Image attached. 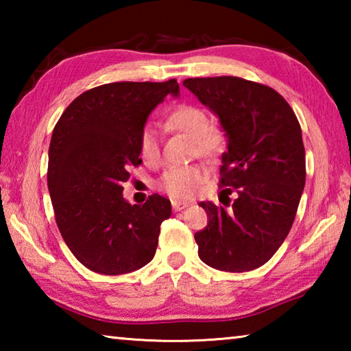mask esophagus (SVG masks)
<instances>
[{
  "label": "esophagus",
  "instance_id": "34e87169",
  "mask_svg": "<svg viewBox=\"0 0 351 351\" xmlns=\"http://www.w3.org/2000/svg\"><path fill=\"white\" fill-rule=\"evenodd\" d=\"M187 206H189V204H187V203H184V201H176V199L171 201V207H173V210H175V212L186 209Z\"/></svg>",
  "mask_w": 351,
  "mask_h": 351
}]
</instances>
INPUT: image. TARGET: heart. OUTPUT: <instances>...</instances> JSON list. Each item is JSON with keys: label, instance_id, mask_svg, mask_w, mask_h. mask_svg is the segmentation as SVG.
Wrapping results in <instances>:
<instances>
[{"label": "heart", "instance_id": "obj_1", "mask_svg": "<svg viewBox=\"0 0 351 351\" xmlns=\"http://www.w3.org/2000/svg\"><path fill=\"white\" fill-rule=\"evenodd\" d=\"M169 125L195 139L201 154H210L223 144V133L210 125L207 112L195 105H181L170 112ZM141 153L147 161H156L159 156V139L153 128L147 127L141 136ZM206 180V170L201 165L170 167L165 170L159 189L171 198H190Z\"/></svg>", "mask_w": 351, "mask_h": 351}]
</instances>
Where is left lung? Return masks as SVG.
<instances>
[{"label":"left lung","mask_w":351,"mask_h":351,"mask_svg":"<svg viewBox=\"0 0 351 351\" xmlns=\"http://www.w3.org/2000/svg\"><path fill=\"white\" fill-rule=\"evenodd\" d=\"M182 85L218 117L228 139L219 186L237 193L229 210L199 203L209 219L195 234L199 258L219 271L257 269L287 239L305 187L299 121L277 91L240 77L186 79Z\"/></svg>","instance_id":"8db88e82"}]
</instances>
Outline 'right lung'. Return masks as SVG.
Here are the masks:
<instances>
[{
	"instance_id": "1",
	"label": "right lung",
	"mask_w": 351,
	"mask_h": 351,
	"mask_svg": "<svg viewBox=\"0 0 351 351\" xmlns=\"http://www.w3.org/2000/svg\"><path fill=\"white\" fill-rule=\"evenodd\" d=\"M180 85L167 82H114L74 99L52 132L47 164L56 221L71 252L88 269L128 274L150 263L161 223L171 204L152 195L130 204L122 184L139 165L147 119Z\"/></svg>"
}]
</instances>
